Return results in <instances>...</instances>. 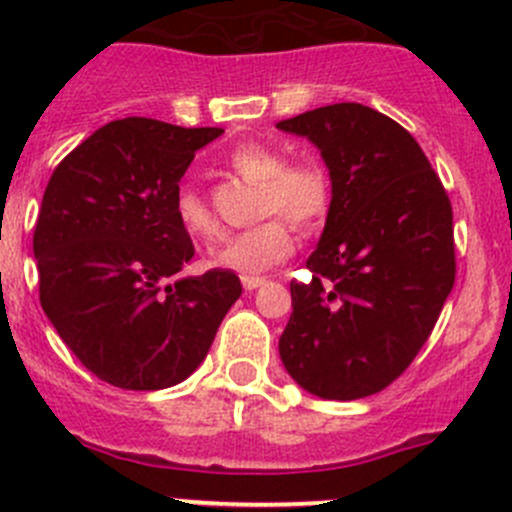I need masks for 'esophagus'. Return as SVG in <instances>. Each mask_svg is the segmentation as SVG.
Returning a JSON list of instances; mask_svg holds the SVG:
<instances>
[{
    "instance_id": "34e87169",
    "label": "esophagus",
    "mask_w": 512,
    "mask_h": 512,
    "mask_svg": "<svg viewBox=\"0 0 512 512\" xmlns=\"http://www.w3.org/2000/svg\"><path fill=\"white\" fill-rule=\"evenodd\" d=\"M265 285V277H242V287L245 289H257V287H262Z\"/></svg>"
}]
</instances>
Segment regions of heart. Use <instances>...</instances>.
Here are the masks:
<instances>
[{
    "label": "heart",
    "mask_w": 512,
    "mask_h": 512,
    "mask_svg": "<svg viewBox=\"0 0 512 512\" xmlns=\"http://www.w3.org/2000/svg\"><path fill=\"white\" fill-rule=\"evenodd\" d=\"M227 165L242 180L260 185V218H269L270 214H282L283 218L265 220L225 240L210 252V265L245 277L262 275L282 265L294 252V232L286 223L288 219L299 230H312L327 218L332 205V178L319 160L287 163L280 148L265 143H242L232 148ZM175 218L195 242H208L218 235V223L193 185H183L175 195Z\"/></svg>",
    "instance_id": "1"
}]
</instances>
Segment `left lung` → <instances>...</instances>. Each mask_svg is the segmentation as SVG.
Wrapping results in <instances>:
<instances>
[{"label": "left lung", "instance_id": "left-lung-1", "mask_svg": "<svg viewBox=\"0 0 512 512\" xmlns=\"http://www.w3.org/2000/svg\"><path fill=\"white\" fill-rule=\"evenodd\" d=\"M319 148L332 205L292 282L282 364L319 399L354 401L399 379L433 332L456 280L453 210L416 138L361 103L277 123Z\"/></svg>", "mask_w": 512, "mask_h": 512}]
</instances>
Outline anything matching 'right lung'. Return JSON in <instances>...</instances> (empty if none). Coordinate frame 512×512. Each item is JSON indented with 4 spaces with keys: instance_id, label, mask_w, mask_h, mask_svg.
I'll return each mask as SVG.
<instances>
[{
    "instance_id": "1",
    "label": "right lung",
    "mask_w": 512,
    "mask_h": 512,
    "mask_svg": "<svg viewBox=\"0 0 512 512\" xmlns=\"http://www.w3.org/2000/svg\"><path fill=\"white\" fill-rule=\"evenodd\" d=\"M220 133L123 118L51 173L34 227L41 307L106 384L158 391L188 379L242 294L230 270L178 277L195 255L175 218L178 183Z\"/></svg>"
}]
</instances>
